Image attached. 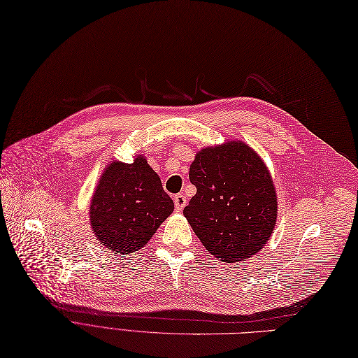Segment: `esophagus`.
<instances>
[{"instance_id": "1", "label": "esophagus", "mask_w": 358, "mask_h": 358, "mask_svg": "<svg viewBox=\"0 0 358 358\" xmlns=\"http://www.w3.org/2000/svg\"><path fill=\"white\" fill-rule=\"evenodd\" d=\"M173 201H175V208H176V211H182V208L186 206V202H188V201H186V196L182 195V194L175 195Z\"/></svg>"}]
</instances>
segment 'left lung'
I'll use <instances>...</instances> for the list:
<instances>
[{
	"label": "left lung",
	"mask_w": 358,
	"mask_h": 358,
	"mask_svg": "<svg viewBox=\"0 0 358 358\" xmlns=\"http://www.w3.org/2000/svg\"><path fill=\"white\" fill-rule=\"evenodd\" d=\"M196 194L183 210L206 249L233 264L269 241L277 220L274 183L259 156L242 141L199 151L189 169Z\"/></svg>",
	"instance_id": "obj_1"
}]
</instances>
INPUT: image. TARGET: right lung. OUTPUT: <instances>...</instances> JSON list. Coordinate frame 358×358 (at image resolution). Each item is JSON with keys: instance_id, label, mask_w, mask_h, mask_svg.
<instances>
[{"instance_id": "obj_1", "label": "right lung", "mask_w": 358, "mask_h": 358, "mask_svg": "<svg viewBox=\"0 0 358 358\" xmlns=\"http://www.w3.org/2000/svg\"><path fill=\"white\" fill-rule=\"evenodd\" d=\"M175 203L144 157L110 163L101 175L90 207V223L100 243L116 253L143 248Z\"/></svg>"}]
</instances>
